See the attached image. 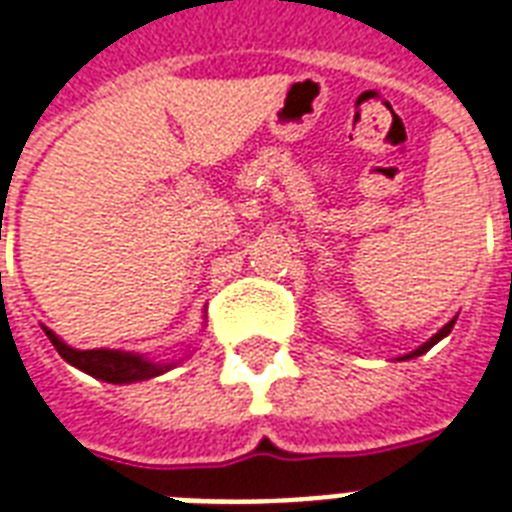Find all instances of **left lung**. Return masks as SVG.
<instances>
[{"instance_id": "8db88e82", "label": "left lung", "mask_w": 512, "mask_h": 512, "mask_svg": "<svg viewBox=\"0 0 512 512\" xmlns=\"http://www.w3.org/2000/svg\"><path fill=\"white\" fill-rule=\"evenodd\" d=\"M453 323H456V320H450V323L445 325V328H442V331H439V333H434V336H431L429 342L423 344V347H418V350H415V352H410V355H407V358H415V355H423V352H426V350H431V347H434V344H437L439 339H442V336H448V333H450V328H453Z\"/></svg>"}]
</instances>
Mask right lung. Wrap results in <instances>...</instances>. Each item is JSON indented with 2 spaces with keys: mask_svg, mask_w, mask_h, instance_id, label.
Returning a JSON list of instances; mask_svg holds the SVG:
<instances>
[{
  "mask_svg": "<svg viewBox=\"0 0 512 512\" xmlns=\"http://www.w3.org/2000/svg\"><path fill=\"white\" fill-rule=\"evenodd\" d=\"M45 336L51 339V344L56 347V352L62 355L64 361L78 366L81 372L92 374L97 380L105 382H138L149 380V377H157V374L168 372V363H151L140 355H132V352H119V350H73L56 336L54 331L45 328Z\"/></svg>",
  "mask_w": 512,
  "mask_h": 512,
  "instance_id": "1",
  "label": "right lung"
}]
</instances>
